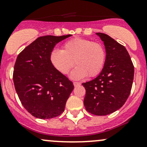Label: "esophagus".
<instances>
[{"label": "esophagus", "instance_id": "esophagus-1", "mask_svg": "<svg viewBox=\"0 0 147 147\" xmlns=\"http://www.w3.org/2000/svg\"><path fill=\"white\" fill-rule=\"evenodd\" d=\"M73 84H74V86H75V87H78V86L80 85V82H73Z\"/></svg>", "mask_w": 147, "mask_h": 147}]
</instances>
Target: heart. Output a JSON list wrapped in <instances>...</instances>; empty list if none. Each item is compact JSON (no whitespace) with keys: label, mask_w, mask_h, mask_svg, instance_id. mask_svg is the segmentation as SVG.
Returning <instances> with one entry per match:
<instances>
[{"label":"heart","mask_w":147,"mask_h":147,"mask_svg":"<svg viewBox=\"0 0 147 147\" xmlns=\"http://www.w3.org/2000/svg\"><path fill=\"white\" fill-rule=\"evenodd\" d=\"M105 50L102 44L85 38H75L65 42L63 50H53L50 61L62 74L66 75L75 65L70 74L73 80H81L86 76L95 77L103 68Z\"/></svg>","instance_id":"b5f03b06"}]
</instances>
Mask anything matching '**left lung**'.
<instances>
[{"mask_svg":"<svg viewBox=\"0 0 147 147\" xmlns=\"http://www.w3.org/2000/svg\"><path fill=\"white\" fill-rule=\"evenodd\" d=\"M106 51L100 75L82 83L86 90L84 105L87 112L105 116L118 110L127 101L134 80V67L127 49L108 35L97 32Z\"/></svg>","mask_w":147,"mask_h":147,"instance_id":"1","label":"left lung"}]
</instances>
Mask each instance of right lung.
Returning <instances> with one entry per match:
<instances>
[{
    "label": "right lung",
    "mask_w": 147,
    "mask_h": 147,
    "mask_svg": "<svg viewBox=\"0 0 147 147\" xmlns=\"http://www.w3.org/2000/svg\"><path fill=\"white\" fill-rule=\"evenodd\" d=\"M71 35L40 37L27 46L16 59L13 82L25 109L39 119L61 115L74 85L50 61L56 44Z\"/></svg>",
    "instance_id": "obj_1"
}]
</instances>
